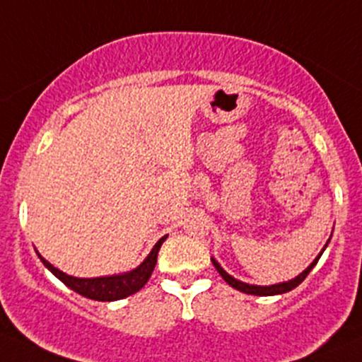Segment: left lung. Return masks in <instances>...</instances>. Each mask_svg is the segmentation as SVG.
I'll list each match as a JSON object with an SVG mask.
<instances>
[{"label": "left lung", "instance_id": "8db88e82", "mask_svg": "<svg viewBox=\"0 0 362 362\" xmlns=\"http://www.w3.org/2000/svg\"><path fill=\"white\" fill-rule=\"evenodd\" d=\"M329 240H331V238H329ZM329 240H327V243H329ZM327 243H326V245H324V249H326V247H327ZM324 249L320 250V254H319V255H317V257H315V261H313L312 264H310L308 268L305 269V272H303V273H299V275L296 276V279L289 280V282L275 284V286H250V284L240 282V280H236L235 276H231V275H229V273H226V272H224V268H222V266L218 264V262L215 261L214 257H211V262H214L215 269H217V272L221 273V276H222V279H224L226 282L229 284V286H231V287H235L236 291H242V293H245V294H254V296H275V294H284V293H289V291L296 289V287H298L299 284H301L303 280H305L306 276H308V273L312 272V269H313V266L317 264V261H319V259H320V255H322Z\"/></svg>", "mask_w": 362, "mask_h": 362}]
</instances>
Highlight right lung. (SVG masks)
I'll return each mask as SVG.
<instances>
[{"mask_svg": "<svg viewBox=\"0 0 362 362\" xmlns=\"http://www.w3.org/2000/svg\"><path fill=\"white\" fill-rule=\"evenodd\" d=\"M166 238L168 236H163L156 243L154 249L151 250V254L145 257V261L138 268L131 269L127 273H120V275L98 276V279H76V276L66 275L61 269L54 268L38 252L36 254H38L40 261L45 264V268H49V272H52L64 286H68L75 293L83 296V298L94 299V301H117V299L127 298V296L138 293L148 282V279H151L152 272L156 268V262H158V252Z\"/></svg>", "mask_w": 362, "mask_h": 362, "instance_id": "right-lung-1", "label": "right lung"}]
</instances>
